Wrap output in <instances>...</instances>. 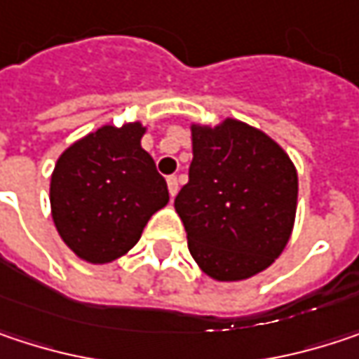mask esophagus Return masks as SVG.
<instances>
[{"instance_id":"1","label":"esophagus","mask_w":359,"mask_h":359,"mask_svg":"<svg viewBox=\"0 0 359 359\" xmlns=\"http://www.w3.org/2000/svg\"><path fill=\"white\" fill-rule=\"evenodd\" d=\"M166 182H168V193H170V197H175V195L179 193V179H177V177H168Z\"/></svg>"}]
</instances>
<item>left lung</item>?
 Wrapping results in <instances>:
<instances>
[{
    "label": "left lung",
    "mask_w": 359,
    "mask_h": 359,
    "mask_svg": "<svg viewBox=\"0 0 359 359\" xmlns=\"http://www.w3.org/2000/svg\"><path fill=\"white\" fill-rule=\"evenodd\" d=\"M189 182L175 199L189 250L215 281L265 271L292 236L298 172L283 147L236 118L191 125Z\"/></svg>",
    "instance_id": "8db88e82"
}]
</instances>
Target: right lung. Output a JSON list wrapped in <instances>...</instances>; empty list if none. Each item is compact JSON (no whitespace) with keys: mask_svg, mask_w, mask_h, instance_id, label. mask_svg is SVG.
I'll list each match as a JSON object with an SVG mask.
<instances>
[{"mask_svg":"<svg viewBox=\"0 0 359 359\" xmlns=\"http://www.w3.org/2000/svg\"><path fill=\"white\" fill-rule=\"evenodd\" d=\"M146 127L102 125L67 147L50 175V215L80 259L104 265L129 252L147 219L168 203V187L142 147Z\"/></svg>","mask_w":359,"mask_h":359,"instance_id":"obj_1","label":"right lung"}]
</instances>
